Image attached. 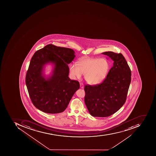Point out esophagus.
<instances>
[{
  "label": "esophagus",
  "mask_w": 156,
  "mask_h": 156,
  "mask_svg": "<svg viewBox=\"0 0 156 156\" xmlns=\"http://www.w3.org/2000/svg\"><path fill=\"white\" fill-rule=\"evenodd\" d=\"M80 87H81V88H83V87H84V85H83V83H80Z\"/></svg>",
  "instance_id": "esophagus-1"
}]
</instances>
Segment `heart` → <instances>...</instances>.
Wrapping results in <instances>:
<instances>
[{"instance_id": "heart-1", "label": "heart", "mask_w": 156, "mask_h": 156, "mask_svg": "<svg viewBox=\"0 0 156 156\" xmlns=\"http://www.w3.org/2000/svg\"><path fill=\"white\" fill-rule=\"evenodd\" d=\"M109 69L108 62L105 59L85 58L81 59L77 64H71L70 72L71 75L80 78L82 74H85V81L89 84L95 85L105 79Z\"/></svg>"}]
</instances>
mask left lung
I'll return each instance as SVG.
<instances>
[{"mask_svg": "<svg viewBox=\"0 0 156 156\" xmlns=\"http://www.w3.org/2000/svg\"><path fill=\"white\" fill-rule=\"evenodd\" d=\"M114 61L106 77L100 84L86 85L84 102L89 112L95 117H107L121 108L126 101L131 80V72L121 53H102Z\"/></svg>", "mask_w": 156, "mask_h": 156, "instance_id": "1", "label": "left lung"}]
</instances>
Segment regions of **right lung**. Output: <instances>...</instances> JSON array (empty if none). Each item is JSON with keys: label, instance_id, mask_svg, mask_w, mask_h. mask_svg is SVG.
I'll return each instance as SVG.
<instances>
[{"label": "right lung", "instance_id": "add662e5", "mask_svg": "<svg viewBox=\"0 0 156 156\" xmlns=\"http://www.w3.org/2000/svg\"><path fill=\"white\" fill-rule=\"evenodd\" d=\"M74 51L67 48L48 44L35 52L26 75V84L33 105L44 113L63 112L72 97L80 88L78 81L68 77V64L73 61ZM52 63V75L45 79L44 65Z\"/></svg>", "mask_w": 156, "mask_h": 156}]
</instances>
